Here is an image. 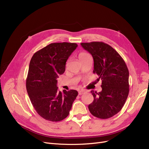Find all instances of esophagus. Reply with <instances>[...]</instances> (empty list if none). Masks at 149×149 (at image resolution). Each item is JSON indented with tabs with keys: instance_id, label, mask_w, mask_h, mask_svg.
I'll return each instance as SVG.
<instances>
[{
	"instance_id": "obj_1",
	"label": "esophagus",
	"mask_w": 149,
	"mask_h": 149,
	"mask_svg": "<svg viewBox=\"0 0 149 149\" xmlns=\"http://www.w3.org/2000/svg\"><path fill=\"white\" fill-rule=\"evenodd\" d=\"M84 93H85V91H80L78 93H79V95H82V94H84Z\"/></svg>"
}]
</instances>
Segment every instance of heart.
<instances>
[{
  "mask_svg": "<svg viewBox=\"0 0 149 149\" xmlns=\"http://www.w3.org/2000/svg\"><path fill=\"white\" fill-rule=\"evenodd\" d=\"M89 56H90V55H89V54H88V53H87V52H80L79 54L78 57H79V60H80V61H81V60H82V59H84V58L87 57Z\"/></svg>",
  "mask_w": 149,
  "mask_h": 149,
  "instance_id": "obj_1",
  "label": "heart"
}]
</instances>
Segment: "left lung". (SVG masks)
Segmentation results:
<instances>
[{"instance_id": "obj_1", "label": "left lung", "mask_w": 149, "mask_h": 149, "mask_svg": "<svg viewBox=\"0 0 149 149\" xmlns=\"http://www.w3.org/2000/svg\"><path fill=\"white\" fill-rule=\"evenodd\" d=\"M82 47L92 56L93 73L102 80V91H91L93 102L88 108L96 117L106 119L119 112L129 93V71L119 54L108 44L99 41L82 43Z\"/></svg>"}]
</instances>
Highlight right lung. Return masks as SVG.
<instances>
[{"label": "right lung", "mask_w": 149, "mask_h": 149, "mask_svg": "<svg viewBox=\"0 0 149 149\" xmlns=\"http://www.w3.org/2000/svg\"><path fill=\"white\" fill-rule=\"evenodd\" d=\"M77 46L73 43H51L35 52L30 62L27 93L35 109L45 120H63L78 96L75 90L61 92L57 87V79L65 72L66 62Z\"/></svg>", "instance_id": "1"}]
</instances>
